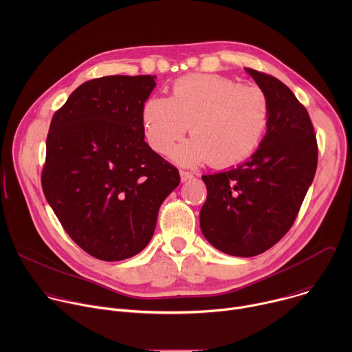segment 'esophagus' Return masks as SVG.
Wrapping results in <instances>:
<instances>
[{"label":"esophagus","instance_id":"1","mask_svg":"<svg viewBox=\"0 0 352 352\" xmlns=\"http://www.w3.org/2000/svg\"><path fill=\"white\" fill-rule=\"evenodd\" d=\"M179 175H181V181H182V182L190 181V179L193 178V174H192V173H189V171H184V170H181V171H179Z\"/></svg>","mask_w":352,"mask_h":352}]
</instances>
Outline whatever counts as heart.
Returning <instances> with one entry per match:
<instances>
[{
    "instance_id": "heart-1",
    "label": "heart",
    "mask_w": 352,
    "mask_h": 352,
    "mask_svg": "<svg viewBox=\"0 0 352 352\" xmlns=\"http://www.w3.org/2000/svg\"><path fill=\"white\" fill-rule=\"evenodd\" d=\"M269 117V97L261 87L209 74L177 79L170 97H150L142 109L144 138L156 153L168 155L189 126L192 138L173 150V159L182 166L209 162L219 168L256 152Z\"/></svg>"
}]
</instances>
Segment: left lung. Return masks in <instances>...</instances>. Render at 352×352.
I'll return each instance as SVG.
<instances>
[{
  "instance_id": "1",
  "label": "left lung",
  "mask_w": 352,
  "mask_h": 352,
  "mask_svg": "<svg viewBox=\"0 0 352 352\" xmlns=\"http://www.w3.org/2000/svg\"><path fill=\"white\" fill-rule=\"evenodd\" d=\"M267 94V132L249 160L204 175L208 199L200 228L221 252L250 258L292 227L318 167V143L307 109L277 78L245 68Z\"/></svg>"
}]
</instances>
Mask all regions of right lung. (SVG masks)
I'll return each instance as SVG.
<instances>
[{
	"label": "right lung",
	"instance_id": "add662e5",
	"mask_svg": "<svg viewBox=\"0 0 352 352\" xmlns=\"http://www.w3.org/2000/svg\"><path fill=\"white\" fill-rule=\"evenodd\" d=\"M156 76L87 80L56 111L41 186L67 234L96 259L135 256L153 236L178 170L144 142L142 109Z\"/></svg>",
	"mask_w": 352,
	"mask_h": 352
}]
</instances>
